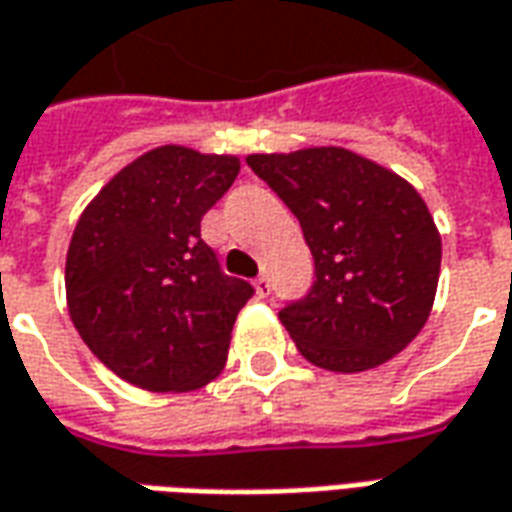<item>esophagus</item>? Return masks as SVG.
Instances as JSON below:
<instances>
[{
  "label": "esophagus",
  "instance_id": "obj_1",
  "mask_svg": "<svg viewBox=\"0 0 512 512\" xmlns=\"http://www.w3.org/2000/svg\"><path fill=\"white\" fill-rule=\"evenodd\" d=\"M255 291H257V296H260V299H266L268 293H271V282H268V277H257Z\"/></svg>",
  "mask_w": 512,
  "mask_h": 512
}]
</instances>
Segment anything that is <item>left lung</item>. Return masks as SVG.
Returning a JSON list of instances; mask_svg holds the SVG:
<instances>
[{
	"label": "left lung",
	"mask_w": 512,
	"mask_h": 512,
	"mask_svg": "<svg viewBox=\"0 0 512 512\" xmlns=\"http://www.w3.org/2000/svg\"><path fill=\"white\" fill-rule=\"evenodd\" d=\"M246 163L302 224L316 282L280 321L313 366L357 374L399 355L430 318L441 235L407 180L341 146Z\"/></svg>",
	"instance_id": "obj_1"
}]
</instances>
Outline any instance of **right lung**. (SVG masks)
<instances>
[{"mask_svg":"<svg viewBox=\"0 0 512 512\" xmlns=\"http://www.w3.org/2000/svg\"><path fill=\"white\" fill-rule=\"evenodd\" d=\"M238 171L235 155L157 146L82 210L66 255L69 316L135 388L196 391L227 363L232 324L255 288L221 271L199 227Z\"/></svg>","mask_w":512,"mask_h":512,"instance_id":"right-lung-1","label":"right lung"}]
</instances>
